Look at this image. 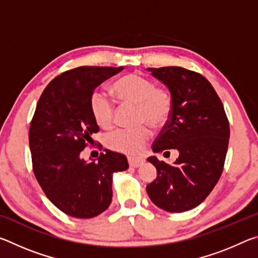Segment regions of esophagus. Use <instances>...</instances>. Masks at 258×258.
I'll return each instance as SVG.
<instances>
[{
	"label": "esophagus",
	"mask_w": 258,
	"mask_h": 258,
	"mask_svg": "<svg viewBox=\"0 0 258 258\" xmlns=\"http://www.w3.org/2000/svg\"><path fill=\"white\" fill-rule=\"evenodd\" d=\"M127 159L131 167H140V166L145 163V159L140 158V157H128Z\"/></svg>",
	"instance_id": "esophagus-1"
}]
</instances>
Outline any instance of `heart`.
Returning a JSON list of instances; mask_svg holds the SVG:
<instances>
[{"instance_id":"obj_1","label":"heart","mask_w":258,"mask_h":258,"mask_svg":"<svg viewBox=\"0 0 258 258\" xmlns=\"http://www.w3.org/2000/svg\"><path fill=\"white\" fill-rule=\"evenodd\" d=\"M112 92L123 104L137 106V121L152 128H161L167 124L173 110L171 93L156 87L155 82L142 74L132 73L120 77L112 84ZM91 112L101 127L112 125L116 107L106 94L94 91L90 99ZM150 139L147 126L137 128H118L106 137V145L111 150L124 154H139Z\"/></svg>"}]
</instances>
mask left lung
<instances>
[{"label":"left lung","instance_id":"obj_1","mask_svg":"<svg viewBox=\"0 0 258 258\" xmlns=\"http://www.w3.org/2000/svg\"><path fill=\"white\" fill-rule=\"evenodd\" d=\"M168 87L173 99L171 118L152 146L154 152L178 151L169 165L151 156L156 180L147 192L157 207L171 213L189 211L202 204L223 172L230 126L223 103L211 83L182 67L148 68Z\"/></svg>","mask_w":258,"mask_h":258}]
</instances>
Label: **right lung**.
Here are the masks:
<instances>
[{
    "instance_id": "add662e5",
    "label": "right lung",
    "mask_w": 258,
    "mask_h": 258,
    "mask_svg": "<svg viewBox=\"0 0 258 258\" xmlns=\"http://www.w3.org/2000/svg\"><path fill=\"white\" fill-rule=\"evenodd\" d=\"M124 67L84 66L52 80L38 100L29 127L33 171L50 202L61 212L91 218L106 211L112 198V174L128 168L125 155L106 150L85 161L99 126L91 112L95 87Z\"/></svg>"
}]
</instances>
